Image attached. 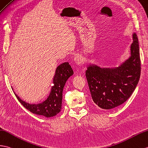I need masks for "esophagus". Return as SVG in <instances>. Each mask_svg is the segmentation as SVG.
<instances>
[{
	"label": "esophagus",
	"instance_id": "esophagus-1",
	"mask_svg": "<svg viewBox=\"0 0 148 148\" xmlns=\"http://www.w3.org/2000/svg\"><path fill=\"white\" fill-rule=\"evenodd\" d=\"M74 61L75 62V64L80 66V65L83 63V58H82L81 56H76L74 58Z\"/></svg>",
	"mask_w": 148,
	"mask_h": 148
}]
</instances>
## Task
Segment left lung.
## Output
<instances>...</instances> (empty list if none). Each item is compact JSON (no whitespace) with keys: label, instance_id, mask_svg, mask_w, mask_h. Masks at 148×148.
<instances>
[{"label":"left lung","instance_id":"left-lung-1","mask_svg":"<svg viewBox=\"0 0 148 148\" xmlns=\"http://www.w3.org/2000/svg\"><path fill=\"white\" fill-rule=\"evenodd\" d=\"M131 57L121 67L110 69L90 66L86 77L92 101L103 109H112L126 101L135 90L140 75L138 39L133 35Z\"/></svg>","mask_w":148,"mask_h":148}]
</instances>
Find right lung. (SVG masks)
Segmentation results:
<instances>
[{
	"mask_svg": "<svg viewBox=\"0 0 148 148\" xmlns=\"http://www.w3.org/2000/svg\"><path fill=\"white\" fill-rule=\"evenodd\" d=\"M74 73L68 62H65L58 66L56 71L53 77V86L49 97L42 103L37 105L29 104L20 99L16 95L18 101L27 110L36 115H43L46 117H51L58 114L62 108V91L68 78Z\"/></svg>",
	"mask_w": 148,
	"mask_h": 148,
	"instance_id": "right-lung-1",
	"label": "right lung"
}]
</instances>
